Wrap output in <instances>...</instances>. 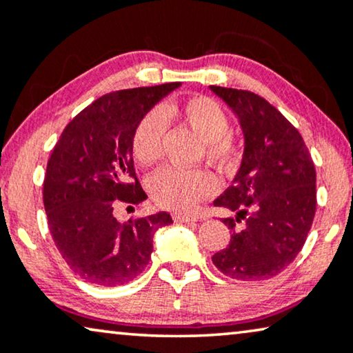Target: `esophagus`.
<instances>
[{
	"mask_svg": "<svg viewBox=\"0 0 353 353\" xmlns=\"http://www.w3.org/2000/svg\"><path fill=\"white\" fill-rule=\"evenodd\" d=\"M174 222H181V224H192V222H196V217L185 216V214H174Z\"/></svg>",
	"mask_w": 353,
	"mask_h": 353,
	"instance_id": "esophagus-1",
	"label": "esophagus"
}]
</instances>
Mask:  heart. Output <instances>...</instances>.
Returning a JSON list of instances; mask_svg holds the SVG:
<instances>
[{
    "label": "heart",
    "instance_id": "obj_1",
    "mask_svg": "<svg viewBox=\"0 0 353 353\" xmlns=\"http://www.w3.org/2000/svg\"><path fill=\"white\" fill-rule=\"evenodd\" d=\"M177 115L203 141L208 161L222 171H228L238 160V143L228 131L230 123L224 108L206 96L188 97L168 115ZM166 132V117L160 108H152L134 126L131 148L141 165H152L161 153L163 136ZM217 182L205 170H181L165 166L148 181V190L158 205L177 212L193 211L198 203L216 192Z\"/></svg>",
    "mask_w": 353,
    "mask_h": 353
}]
</instances>
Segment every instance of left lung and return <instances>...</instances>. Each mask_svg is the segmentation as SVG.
I'll return each mask as SVG.
<instances>
[{
    "label": "left lung",
    "instance_id": "left-lung-1",
    "mask_svg": "<svg viewBox=\"0 0 353 353\" xmlns=\"http://www.w3.org/2000/svg\"><path fill=\"white\" fill-rule=\"evenodd\" d=\"M210 88L238 117L245 136L233 185L214 201L235 217L222 219L230 241L212 264L233 280H267L296 259L309 235L316 210L315 165L299 131L264 97Z\"/></svg>",
    "mask_w": 353,
    "mask_h": 353
}]
</instances>
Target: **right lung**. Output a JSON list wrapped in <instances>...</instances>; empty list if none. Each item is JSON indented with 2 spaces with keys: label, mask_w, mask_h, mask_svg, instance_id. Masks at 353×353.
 <instances>
[{
  "label": "right lung",
  "mask_w": 353,
  "mask_h": 353,
  "mask_svg": "<svg viewBox=\"0 0 353 353\" xmlns=\"http://www.w3.org/2000/svg\"><path fill=\"white\" fill-rule=\"evenodd\" d=\"M181 83L134 88L99 97L63 129L48 161L43 201L52 240L84 281L118 286L142 274L153 235L170 225L168 212L128 222L121 203L147 198L134 170L131 136L142 115Z\"/></svg>",
  "instance_id": "add662e5"
}]
</instances>
